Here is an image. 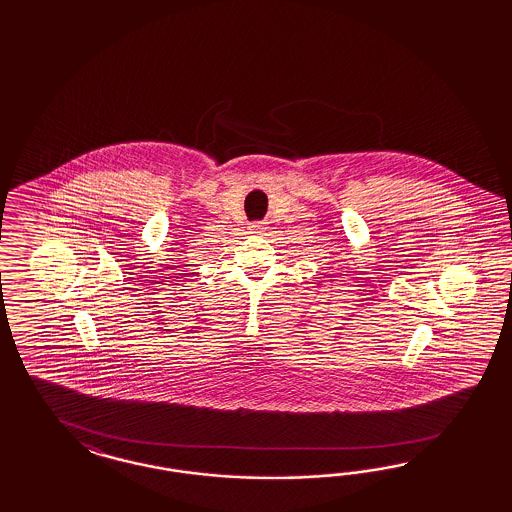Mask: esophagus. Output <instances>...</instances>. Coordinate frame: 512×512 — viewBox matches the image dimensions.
<instances>
[{"label":"esophagus","instance_id":"obj_1","mask_svg":"<svg viewBox=\"0 0 512 512\" xmlns=\"http://www.w3.org/2000/svg\"><path fill=\"white\" fill-rule=\"evenodd\" d=\"M253 233H259V231H264L266 229V223L264 221H259V223H253L251 227H249Z\"/></svg>","mask_w":512,"mask_h":512}]
</instances>
